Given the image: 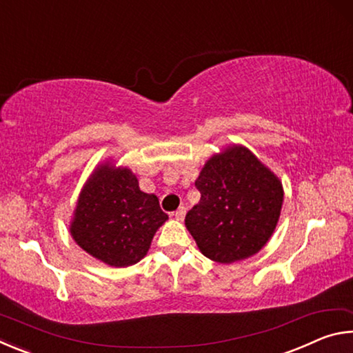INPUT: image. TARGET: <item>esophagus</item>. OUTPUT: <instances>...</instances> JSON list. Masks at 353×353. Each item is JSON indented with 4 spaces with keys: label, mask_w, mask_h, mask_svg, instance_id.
I'll return each instance as SVG.
<instances>
[{
    "label": "esophagus",
    "mask_w": 353,
    "mask_h": 353,
    "mask_svg": "<svg viewBox=\"0 0 353 353\" xmlns=\"http://www.w3.org/2000/svg\"><path fill=\"white\" fill-rule=\"evenodd\" d=\"M185 213H187V210H185V207H179L177 210L172 213V216H174L177 221H183Z\"/></svg>",
    "instance_id": "1"
}]
</instances>
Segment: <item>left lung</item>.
Returning <instances> with one entry per match:
<instances>
[{
    "label": "left lung",
    "mask_w": 353,
    "mask_h": 353,
    "mask_svg": "<svg viewBox=\"0 0 353 353\" xmlns=\"http://www.w3.org/2000/svg\"><path fill=\"white\" fill-rule=\"evenodd\" d=\"M201 193L185 216L207 259L234 263L255 255L276 230L282 182L244 146H229L207 160L196 179Z\"/></svg>",
    "instance_id": "1"
}]
</instances>
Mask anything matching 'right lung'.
Masks as SVG:
<instances>
[{
	"label": "right lung",
	"instance_id": "add662e5",
	"mask_svg": "<svg viewBox=\"0 0 353 353\" xmlns=\"http://www.w3.org/2000/svg\"><path fill=\"white\" fill-rule=\"evenodd\" d=\"M168 219L155 194H148L129 168L97 166L77 199L73 240L105 265H135L148 254L155 232Z\"/></svg>",
	"mask_w": 353,
	"mask_h": 353
}]
</instances>
